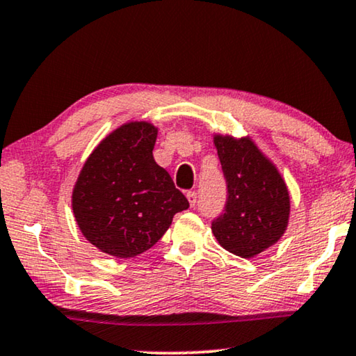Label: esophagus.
<instances>
[{"mask_svg": "<svg viewBox=\"0 0 356 356\" xmlns=\"http://www.w3.org/2000/svg\"><path fill=\"white\" fill-rule=\"evenodd\" d=\"M187 200H188V202H190V206L193 207L195 204H196V200H198V195H196V191L195 190H190V191H187Z\"/></svg>", "mask_w": 356, "mask_h": 356, "instance_id": "34e87169", "label": "esophagus"}]
</instances>
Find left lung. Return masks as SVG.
<instances>
[{"label": "left lung", "mask_w": 356, "mask_h": 356, "mask_svg": "<svg viewBox=\"0 0 356 356\" xmlns=\"http://www.w3.org/2000/svg\"><path fill=\"white\" fill-rule=\"evenodd\" d=\"M227 179L225 212L212 222L218 244L253 258L284 236L290 220V193L279 169L249 136L213 134Z\"/></svg>", "instance_id": "left-lung-1"}]
</instances>
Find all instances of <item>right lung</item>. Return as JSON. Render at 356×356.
<instances>
[{"instance_id":"add662e5","label":"right lung","mask_w":356,"mask_h":356,"mask_svg":"<svg viewBox=\"0 0 356 356\" xmlns=\"http://www.w3.org/2000/svg\"><path fill=\"white\" fill-rule=\"evenodd\" d=\"M158 128L127 122L90 154L72 188L77 227L107 255L133 258L155 245L172 217L188 209L166 169L154 160Z\"/></svg>"}]
</instances>
